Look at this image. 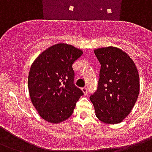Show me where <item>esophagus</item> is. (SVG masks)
<instances>
[{
    "mask_svg": "<svg viewBox=\"0 0 152 152\" xmlns=\"http://www.w3.org/2000/svg\"><path fill=\"white\" fill-rule=\"evenodd\" d=\"M82 92H83V94H84L85 95L87 94V92H88V89H87L86 87H84V88H82Z\"/></svg>",
    "mask_w": 152,
    "mask_h": 152,
    "instance_id": "esophagus-1",
    "label": "esophagus"
}]
</instances>
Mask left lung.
I'll use <instances>...</instances> for the list:
<instances>
[{
    "label": "left lung",
    "instance_id": "obj_1",
    "mask_svg": "<svg viewBox=\"0 0 152 152\" xmlns=\"http://www.w3.org/2000/svg\"><path fill=\"white\" fill-rule=\"evenodd\" d=\"M94 53L101 70L97 92L90 101L100 121L118 124L130 113L138 98V70L130 56L118 48H97Z\"/></svg>",
    "mask_w": 152,
    "mask_h": 152
}]
</instances>
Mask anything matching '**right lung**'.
I'll return each mask as SVG.
<instances>
[{
	"label": "right lung",
	"mask_w": 152,
	"mask_h": 152,
	"mask_svg": "<svg viewBox=\"0 0 152 152\" xmlns=\"http://www.w3.org/2000/svg\"><path fill=\"white\" fill-rule=\"evenodd\" d=\"M83 54L67 43H58L34 60L28 77L30 99L39 115L51 124L67 120L83 93L74 85L72 65Z\"/></svg>",
	"instance_id": "1"
}]
</instances>
